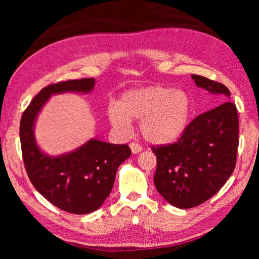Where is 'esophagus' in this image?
<instances>
[{"label": "esophagus", "instance_id": "34e87169", "mask_svg": "<svg viewBox=\"0 0 259 259\" xmlns=\"http://www.w3.org/2000/svg\"><path fill=\"white\" fill-rule=\"evenodd\" d=\"M129 146H130L131 152H133V154H137V153L142 152V150H143V147L140 146L139 144H137V143H131Z\"/></svg>", "mask_w": 259, "mask_h": 259}]
</instances>
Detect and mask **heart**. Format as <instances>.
Returning <instances> with one entry per match:
<instances>
[{
    "mask_svg": "<svg viewBox=\"0 0 259 259\" xmlns=\"http://www.w3.org/2000/svg\"><path fill=\"white\" fill-rule=\"evenodd\" d=\"M191 116V99L185 91L147 85L125 91L116 106L108 108L109 123L126 133L130 121L140 120L139 129L148 143L168 145L182 137Z\"/></svg>",
    "mask_w": 259,
    "mask_h": 259,
    "instance_id": "obj_1",
    "label": "heart"
}]
</instances>
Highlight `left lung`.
<instances>
[{
    "mask_svg": "<svg viewBox=\"0 0 259 259\" xmlns=\"http://www.w3.org/2000/svg\"><path fill=\"white\" fill-rule=\"evenodd\" d=\"M192 78L222 104L196 116L176 143L152 147L156 190L179 209L205 202L224 186L235 168L239 146L238 111L229 102L230 90L204 76L193 74Z\"/></svg>",
    "mask_w": 259,
    "mask_h": 259,
    "instance_id": "8db88e82",
    "label": "left lung"
}]
</instances>
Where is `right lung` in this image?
<instances>
[{"instance_id": "obj_1", "label": "right lung", "mask_w": 259, "mask_h": 259, "mask_svg": "<svg viewBox=\"0 0 259 259\" xmlns=\"http://www.w3.org/2000/svg\"><path fill=\"white\" fill-rule=\"evenodd\" d=\"M95 84V78H82L43 88L20 121L21 152L30 182L57 208L76 214L102 207L112 191L117 168L131 155L128 144L115 145L91 138L76 150L51 156L38 147L34 128L38 113L52 95L89 94Z\"/></svg>"}]
</instances>
